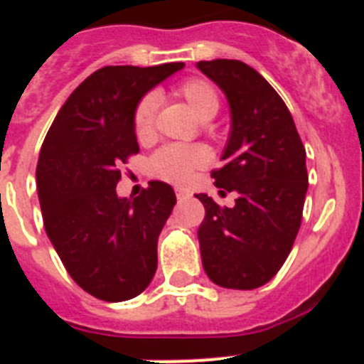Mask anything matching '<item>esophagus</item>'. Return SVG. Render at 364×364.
Masks as SVG:
<instances>
[{
  "label": "esophagus",
  "mask_w": 364,
  "mask_h": 364,
  "mask_svg": "<svg viewBox=\"0 0 364 364\" xmlns=\"http://www.w3.org/2000/svg\"><path fill=\"white\" fill-rule=\"evenodd\" d=\"M176 198L178 200H186V198H189V193L186 189H176Z\"/></svg>",
  "instance_id": "obj_1"
}]
</instances>
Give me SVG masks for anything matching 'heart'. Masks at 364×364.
<instances>
[{"label":"heart","instance_id":"1","mask_svg":"<svg viewBox=\"0 0 364 364\" xmlns=\"http://www.w3.org/2000/svg\"><path fill=\"white\" fill-rule=\"evenodd\" d=\"M176 95L189 105L195 117L208 122L220 109L218 92L210 82L202 78H189L176 87ZM154 118H156V96L146 95L140 98L133 112L134 136L140 142L151 140L154 134ZM210 154L202 146H164L151 156L149 171L166 182L184 184L195 169L208 164Z\"/></svg>","mask_w":364,"mask_h":364}]
</instances>
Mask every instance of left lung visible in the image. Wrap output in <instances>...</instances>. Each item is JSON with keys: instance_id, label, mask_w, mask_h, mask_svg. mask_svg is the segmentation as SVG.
<instances>
[{"instance_id": "left-lung-1", "label": "left lung", "mask_w": 364, "mask_h": 364, "mask_svg": "<svg viewBox=\"0 0 364 364\" xmlns=\"http://www.w3.org/2000/svg\"><path fill=\"white\" fill-rule=\"evenodd\" d=\"M197 67L230 102L226 164L211 176L220 195L237 193L233 208L197 195L205 208L202 266L222 288L253 290L277 275L295 242L308 189L306 151L282 98L253 67L239 60Z\"/></svg>"}]
</instances>
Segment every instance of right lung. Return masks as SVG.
<instances>
[{
  "mask_svg": "<svg viewBox=\"0 0 364 364\" xmlns=\"http://www.w3.org/2000/svg\"><path fill=\"white\" fill-rule=\"evenodd\" d=\"M182 67H102L67 98L41 146L36 184L45 231L73 281L102 301L136 297L156 272L175 191L154 180L129 200L118 198L117 184L122 164L140 151L134 107Z\"/></svg>",
  "mask_w": 364,
  "mask_h": 364,
  "instance_id": "1",
  "label": "right lung"
}]
</instances>
